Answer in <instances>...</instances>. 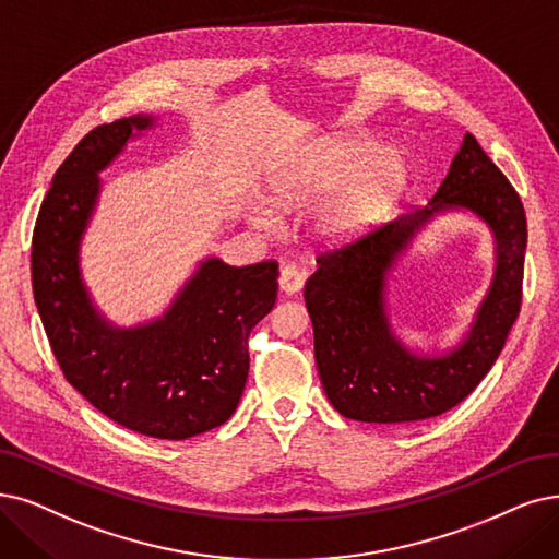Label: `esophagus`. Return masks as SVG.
Instances as JSON below:
<instances>
[{"instance_id":"34e87169","label":"esophagus","mask_w":559,"mask_h":559,"mask_svg":"<svg viewBox=\"0 0 559 559\" xmlns=\"http://www.w3.org/2000/svg\"><path fill=\"white\" fill-rule=\"evenodd\" d=\"M307 280V273L298 271L296 265H282L280 271V292L284 296H296Z\"/></svg>"}]
</instances>
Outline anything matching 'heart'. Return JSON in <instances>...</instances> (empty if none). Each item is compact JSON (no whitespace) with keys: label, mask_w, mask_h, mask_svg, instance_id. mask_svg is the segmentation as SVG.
Here are the masks:
<instances>
[{"label":"heart","mask_w":559,"mask_h":559,"mask_svg":"<svg viewBox=\"0 0 559 559\" xmlns=\"http://www.w3.org/2000/svg\"><path fill=\"white\" fill-rule=\"evenodd\" d=\"M411 165L396 148L362 135H330L302 146L265 183L267 204L296 213L329 197L317 217L314 231L323 242H346L373 227L406 192ZM254 222L273 227V217L257 211Z\"/></svg>","instance_id":"b5f03b06"}]
</instances>
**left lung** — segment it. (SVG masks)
<instances>
[{
  "instance_id": "8db88e82",
  "label": "left lung",
  "mask_w": 559,
  "mask_h": 559,
  "mask_svg": "<svg viewBox=\"0 0 559 559\" xmlns=\"http://www.w3.org/2000/svg\"><path fill=\"white\" fill-rule=\"evenodd\" d=\"M448 212H473L497 245V271L466 337L452 349H408L386 314V277L414 236ZM527 222L521 197L465 132L431 202L317 259L305 284L325 396L348 419L406 424L448 413L496 365L519 317Z\"/></svg>"
}]
</instances>
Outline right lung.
<instances>
[{"mask_svg":"<svg viewBox=\"0 0 559 559\" xmlns=\"http://www.w3.org/2000/svg\"><path fill=\"white\" fill-rule=\"evenodd\" d=\"M153 126L151 115L98 126L63 160L36 219L32 284L66 381L130 431L186 440L234 415L248 383V337L275 305L280 273L275 261L236 267L206 257L160 317L123 328L100 314L80 267L98 174Z\"/></svg>","mask_w":559,"mask_h":559,"instance_id":"1","label":"right lung"}]
</instances>
